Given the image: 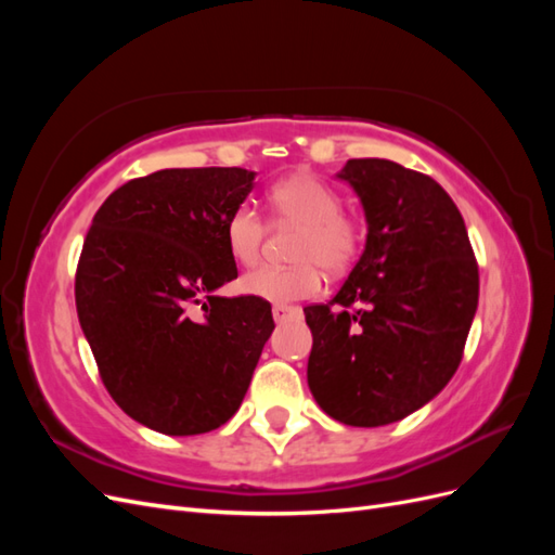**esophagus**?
Returning <instances> with one entry per match:
<instances>
[{
	"mask_svg": "<svg viewBox=\"0 0 555 555\" xmlns=\"http://www.w3.org/2000/svg\"><path fill=\"white\" fill-rule=\"evenodd\" d=\"M300 314H304V310H300L298 306H284V304H275V306H273L275 322H284V319L300 317Z\"/></svg>",
	"mask_w": 555,
	"mask_h": 555,
	"instance_id": "1",
	"label": "esophagus"
}]
</instances>
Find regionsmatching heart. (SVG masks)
I'll return each instance as SVG.
<instances>
[{
	"mask_svg": "<svg viewBox=\"0 0 555 555\" xmlns=\"http://www.w3.org/2000/svg\"><path fill=\"white\" fill-rule=\"evenodd\" d=\"M268 204L280 224L298 227L292 247V266H259L249 271L241 287L271 304H292L322 289V268L343 273L357 261L363 229L354 215L343 210V196L331 184L312 176H292L275 182ZM231 257L243 266L257 263L266 238V220L257 208L241 204L224 224Z\"/></svg>",
	"mask_w": 555,
	"mask_h": 555,
	"instance_id": "b5f03b06",
	"label": "heart"
}]
</instances>
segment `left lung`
I'll return each instance as SVG.
<instances>
[{
  "label": "left lung",
  "instance_id": "8db88e82",
  "mask_svg": "<svg viewBox=\"0 0 555 555\" xmlns=\"http://www.w3.org/2000/svg\"><path fill=\"white\" fill-rule=\"evenodd\" d=\"M367 238L331 304L308 306V384L335 422H400L456 373L479 300L463 217L430 176L389 159H349ZM339 308L333 311L332 306Z\"/></svg>",
  "mask_w": 555,
  "mask_h": 555
}]
</instances>
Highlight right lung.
Returning <instances> with one entry per match:
<instances>
[{"mask_svg":"<svg viewBox=\"0 0 555 555\" xmlns=\"http://www.w3.org/2000/svg\"><path fill=\"white\" fill-rule=\"evenodd\" d=\"M251 180L238 166L133 178L104 201L82 243L76 310L99 377L122 412L157 433L227 424L275 328L268 300L215 296L238 278L224 224Z\"/></svg>","mask_w":555,"mask_h":555,"instance_id":"right-lung-1","label":"right lung"}]
</instances>
